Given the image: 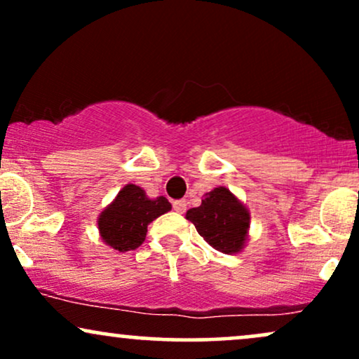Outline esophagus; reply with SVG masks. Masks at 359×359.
I'll use <instances>...</instances> for the list:
<instances>
[{
    "instance_id": "obj_1",
    "label": "esophagus",
    "mask_w": 359,
    "mask_h": 359,
    "mask_svg": "<svg viewBox=\"0 0 359 359\" xmlns=\"http://www.w3.org/2000/svg\"><path fill=\"white\" fill-rule=\"evenodd\" d=\"M174 211L179 212V214H184L187 211V201L180 199V201H175L174 203Z\"/></svg>"
}]
</instances>
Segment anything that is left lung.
Listing matches in <instances>:
<instances>
[{
	"label": "left lung",
	"instance_id": "1",
	"mask_svg": "<svg viewBox=\"0 0 359 359\" xmlns=\"http://www.w3.org/2000/svg\"><path fill=\"white\" fill-rule=\"evenodd\" d=\"M185 217L196 226L197 233L221 253H240L248 241L251 219L248 208L222 185L205 192L203 204L189 209Z\"/></svg>",
	"mask_w": 359,
	"mask_h": 359
}]
</instances>
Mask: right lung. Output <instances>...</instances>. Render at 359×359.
<instances>
[{"label":"right lung","mask_w":359,"mask_h":359,"mask_svg":"<svg viewBox=\"0 0 359 359\" xmlns=\"http://www.w3.org/2000/svg\"><path fill=\"white\" fill-rule=\"evenodd\" d=\"M170 209L163 196L150 199L140 185L126 184L97 217L101 240L118 251L138 248L145 241L148 224Z\"/></svg>","instance_id":"1"}]
</instances>
